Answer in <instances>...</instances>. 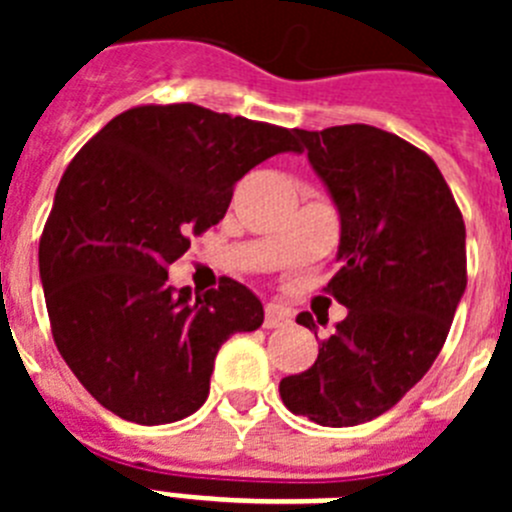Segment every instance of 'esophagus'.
I'll return each instance as SVG.
<instances>
[{"label":"esophagus","instance_id":"esophagus-1","mask_svg":"<svg viewBox=\"0 0 512 512\" xmlns=\"http://www.w3.org/2000/svg\"><path fill=\"white\" fill-rule=\"evenodd\" d=\"M289 323V312L279 305H266L264 328H279V325Z\"/></svg>","mask_w":512,"mask_h":512}]
</instances>
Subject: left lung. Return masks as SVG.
<instances>
[{"instance_id":"8db88e82","label":"left lung","mask_w":512,"mask_h":512,"mask_svg":"<svg viewBox=\"0 0 512 512\" xmlns=\"http://www.w3.org/2000/svg\"><path fill=\"white\" fill-rule=\"evenodd\" d=\"M297 135L341 212V269L325 292L348 315L279 395L346 428L395 408L441 354L467 289V228L436 161L400 135L359 122ZM297 323L315 330L310 312Z\"/></svg>"}]
</instances>
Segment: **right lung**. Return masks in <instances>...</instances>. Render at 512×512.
Segmentation results:
<instances>
[{
  "instance_id": "add662e5",
  "label": "right lung",
  "mask_w": 512,
  "mask_h": 512,
  "mask_svg": "<svg viewBox=\"0 0 512 512\" xmlns=\"http://www.w3.org/2000/svg\"><path fill=\"white\" fill-rule=\"evenodd\" d=\"M295 133L200 104H138L63 171L40 235V279L58 354L89 395L140 425L174 423L210 395L215 356L264 307L220 277L202 295L169 266L225 217L238 179Z\"/></svg>"
}]
</instances>
